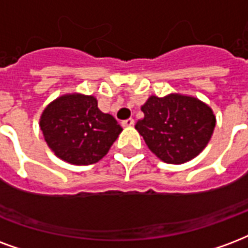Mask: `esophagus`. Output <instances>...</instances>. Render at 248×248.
<instances>
[{"label": "esophagus", "mask_w": 248, "mask_h": 248, "mask_svg": "<svg viewBox=\"0 0 248 248\" xmlns=\"http://www.w3.org/2000/svg\"><path fill=\"white\" fill-rule=\"evenodd\" d=\"M133 124H134L133 118L124 119V121H122V126H124V127H129V126H133Z\"/></svg>", "instance_id": "1"}]
</instances>
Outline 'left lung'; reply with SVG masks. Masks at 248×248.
Segmentation results:
<instances>
[{
    "label": "left lung",
    "mask_w": 248,
    "mask_h": 248,
    "mask_svg": "<svg viewBox=\"0 0 248 248\" xmlns=\"http://www.w3.org/2000/svg\"><path fill=\"white\" fill-rule=\"evenodd\" d=\"M140 109L144 117L135 124V129L151 152L168 164L194 159L206 147L216 127L210 106L180 93L150 96Z\"/></svg>",
    "instance_id": "1"
}]
</instances>
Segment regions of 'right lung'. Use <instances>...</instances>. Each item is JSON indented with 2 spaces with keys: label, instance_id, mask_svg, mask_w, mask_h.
Masks as SVG:
<instances>
[{
  "label": "right lung",
  "instance_id": "1",
  "mask_svg": "<svg viewBox=\"0 0 248 248\" xmlns=\"http://www.w3.org/2000/svg\"><path fill=\"white\" fill-rule=\"evenodd\" d=\"M39 126L51 151L75 166L100 161L122 131L113 115L98 109L96 97L81 93H67L49 102Z\"/></svg>",
  "mask_w": 248,
  "mask_h": 248
}]
</instances>
